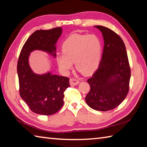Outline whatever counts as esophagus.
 <instances>
[{"label": "esophagus", "mask_w": 147, "mask_h": 147, "mask_svg": "<svg viewBox=\"0 0 147 147\" xmlns=\"http://www.w3.org/2000/svg\"><path fill=\"white\" fill-rule=\"evenodd\" d=\"M69 83H70L71 85L75 86V85H77L79 83V80L76 79V78H71L69 80Z\"/></svg>", "instance_id": "1"}]
</instances>
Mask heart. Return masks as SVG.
Here are the masks:
<instances>
[{"label":"heart","mask_w":147,"mask_h":147,"mask_svg":"<svg viewBox=\"0 0 147 147\" xmlns=\"http://www.w3.org/2000/svg\"><path fill=\"white\" fill-rule=\"evenodd\" d=\"M62 53L58 54L57 61L59 67L68 72L73 67L80 73L88 75L98 67L100 61L102 44L97 36L73 34L63 42Z\"/></svg>","instance_id":"b5f03b06"}]
</instances>
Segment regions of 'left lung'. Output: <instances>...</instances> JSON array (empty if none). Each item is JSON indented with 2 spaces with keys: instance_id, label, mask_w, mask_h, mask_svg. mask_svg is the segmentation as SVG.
<instances>
[{
  "instance_id": "8db88e82",
  "label": "left lung",
  "mask_w": 147,
  "mask_h": 147,
  "mask_svg": "<svg viewBox=\"0 0 147 147\" xmlns=\"http://www.w3.org/2000/svg\"><path fill=\"white\" fill-rule=\"evenodd\" d=\"M102 33L104 47L99 66L87 82L90 90L86 104L96 111H107L119 105L128 93L131 69L123 40L114 31L95 26Z\"/></svg>"
}]
</instances>
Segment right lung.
Masks as SVG:
<instances>
[{
	"label": "right lung",
	"instance_id": "right-lung-1",
	"mask_svg": "<svg viewBox=\"0 0 147 147\" xmlns=\"http://www.w3.org/2000/svg\"><path fill=\"white\" fill-rule=\"evenodd\" d=\"M62 28L36 30L30 35L19 56L17 71L20 94L36 114L49 115L56 113L64 104V92L69 85V79L51 73L36 74L30 68V52L40 50L55 57V43L61 35Z\"/></svg>",
	"mask_w": 147,
	"mask_h": 147
}]
</instances>
